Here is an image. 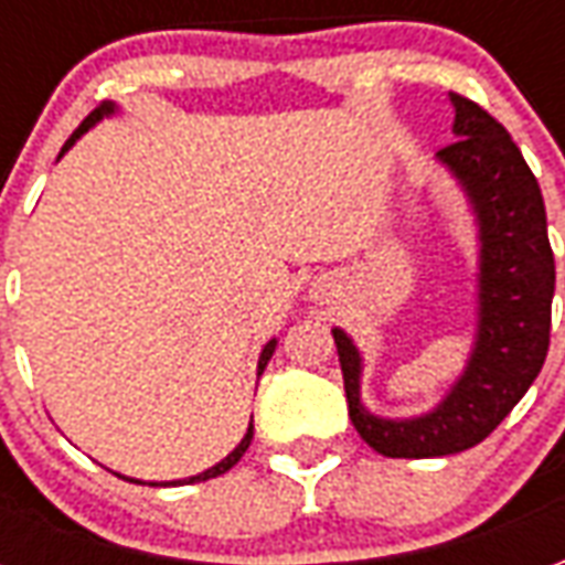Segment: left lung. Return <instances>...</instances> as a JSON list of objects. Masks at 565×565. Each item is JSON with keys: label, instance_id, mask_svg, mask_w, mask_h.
Returning <instances> with one entry per match:
<instances>
[{"label": "left lung", "instance_id": "left-lung-1", "mask_svg": "<svg viewBox=\"0 0 565 565\" xmlns=\"http://www.w3.org/2000/svg\"><path fill=\"white\" fill-rule=\"evenodd\" d=\"M450 103L457 139L438 150V160L460 178L481 223L478 342L466 375L436 412L381 420L360 405L356 348L332 330L351 424L369 448L399 460L448 457L484 441L530 391L551 344L557 269L539 181L497 117L460 93H450Z\"/></svg>", "mask_w": 565, "mask_h": 565}]
</instances>
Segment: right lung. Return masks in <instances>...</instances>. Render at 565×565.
<instances>
[{"mask_svg":"<svg viewBox=\"0 0 565 565\" xmlns=\"http://www.w3.org/2000/svg\"><path fill=\"white\" fill-rule=\"evenodd\" d=\"M111 111H115V108H111V105H108V103L96 105V108H93L90 115H87V117H84V120H81V127L75 129V132H72V139H68L66 145H63V150H60V153H66V150L72 148V141L78 139V136H84V132H87V129H90L93 124L99 120V117H103V115H111ZM271 351H275V342L266 344V348H263V354H259V375H263V369H266V363H269ZM250 438H254V426H247V436L242 438V441H238V448H235L233 454L226 457V460H221V462H217V466H211L209 472H202V475H193V478H186V484H193V481H209V478H217V475L230 472V469H233L235 462L242 460V454H245L247 445H250Z\"/></svg>","mask_w":565,"mask_h":565,"instance_id":"obj_1","label":"right lung"}]
</instances>
